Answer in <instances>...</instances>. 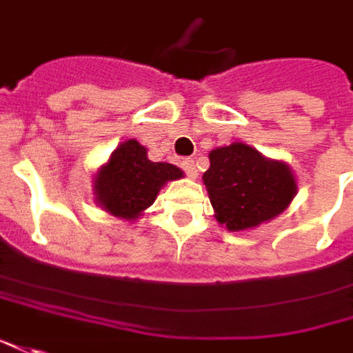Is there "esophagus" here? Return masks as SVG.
I'll return each mask as SVG.
<instances>
[{
    "mask_svg": "<svg viewBox=\"0 0 353 353\" xmlns=\"http://www.w3.org/2000/svg\"><path fill=\"white\" fill-rule=\"evenodd\" d=\"M182 169H184V172L190 176V179H194L196 174H198V169H196V161L192 159V157H188V159H184L182 161Z\"/></svg>",
    "mask_w": 353,
    "mask_h": 353,
    "instance_id": "34e87169",
    "label": "esophagus"
}]
</instances>
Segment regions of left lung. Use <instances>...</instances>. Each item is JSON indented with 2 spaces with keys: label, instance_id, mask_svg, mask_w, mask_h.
<instances>
[{
  "label": "left lung",
  "instance_id": "obj_1",
  "mask_svg": "<svg viewBox=\"0 0 353 353\" xmlns=\"http://www.w3.org/2000/svg\"><path fill=\"white\" fill-rule=\"evenodd\" d=\"M203 172L215 217L228 230H246L271 221L288 208L296 194L290 169L269 161L246 144H230L209 153Z\"/></svg>",
  "mask_w": 353,
  "mask_h": 353
}]
</instances>
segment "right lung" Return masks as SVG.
<instances>
[{"label": "right lung", "instance_id": "add662e5", "mask_svg": "<svg viewBox=\"0 0 353 353\" xmlns=\"http://www.w3.org/2000/svg\"><path fill=\"white\" fill-rule=\"evenodd\" d=\"M145 148L126 140L96 176L98 203L121 219H136L155 201L167 181L181 179L182 171L171 163H153Z\"/></svg>", "mask_w": 353, "mask_h": 353}]
</instances>
